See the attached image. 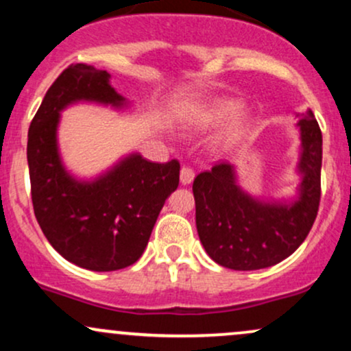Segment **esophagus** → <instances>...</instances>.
<instances>
[{
    "label": "esophagus",
    "mask_w": 351,
    "mask_h": 351,
    "mask_svg": "<svg viewBox=\"0 0 351 351\" xmlns=\"http://www.w3.org/2000/svg\"><path fill=\"white\" fill-rule=\"evenodd\" d=\"M193 180H195V171H193L191 168H188V167L181 168V171H180L181 184H189Z\"/></svg>",
    "instance_id": "obj_1"
}]
</instances>
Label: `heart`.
I'll list each match as a JSON object with an SVG mask.
<instances>
[{
  "mask_svg": "<svg viewBox=\"0 0 351 351\" xmlns=\"http://www.w3.org/2000/svg\"><path fill=\"white\" fill-rule=\"evenodd\" d=\"M241 107L243 104L234 99L216 100L199 112L195 119V128L199 132H208L224 123L213 140V147L217 150H229L243 142L252 128L251 117L241 110Z\"/></svg>",
  "mask_w": 351,
  "mask_h": 351,
  "instance_id": "b5f03b06",
  "label": "heart"
}]
</instances>
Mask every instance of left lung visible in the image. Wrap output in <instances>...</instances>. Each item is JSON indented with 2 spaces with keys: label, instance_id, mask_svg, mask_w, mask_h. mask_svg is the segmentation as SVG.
<instances>
[{
  "label": "left lung",
  "instance_id": "8db88e82",
  "mask_svg": "<svg viewBox=\"0 0 351 351\" xmlns=\"http://www.w3.org/2000/svg\"><path fill=\"white\" fill-rule=\"evenodd\" d=\"M299 117L300 147L291 198L264 199L239 184L236 165L219 163L193 183L196 229L216 264L257 271L287 259L312 229L320 203L322 132L312 110Z\"/></svg>",
  "mask_w": 351,
  "mask_h": 351
}]
</instances>
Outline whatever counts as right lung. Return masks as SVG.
I'll return each instance as SVG.
<instances>
[{"label": "right lung", "mask_w": 351, "mask_h": 351, "mask_svg": "<svg viewBox=\"0 0 351 351\" xmlns=\"http://www.w3.org/2000/svg\"><path fill=\"white\" fill-rule=\"evenodd\" d=\"M75 104L132 108L107 71L75 64L56 79L27 132L34 215L64 259L88 271H119L143 254L165 201L178 188L180 163H153L132 152L94 178L74 175L60 156L58 130L60 114Z\"/></svg>", "instance_id": "1"}]
</instances>
